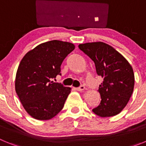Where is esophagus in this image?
Wrapping results in <instances>:
<instances>
[{"label": "esophagus", "instance_id": "obj_1", "mask_svg": "<svg viewBox=\"0 0 146 146\" xmlns=\"http://www.w3.org/2000/svg\"><path fill=\"white\" fill-rule=\"evenodd\" d=\"M74 89H75L76 91H83V90H84V89H85V86H80V87H78V88H74Z\"/></svg>", "mask_w": 146, "mask_h": 146}]
</instances>
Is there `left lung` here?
Masks as SVG:
<instances>
[{
  "instance_id": "obj_1",
  "label": "left lung",
  "mask_w": 146,
  "mask_h": 146,
  "mask_svg": "<svg viewBox=\"0 0 146 146\" xmlns=\"http://www.w3.org/2000/svg\"><path fill=\"white\" fill-rule=\"evenodd\" d=\"M78 47L94 62L98 75L104 78L99 87L101 102L92 111L102 118L116 115L126 107L133 92L132 67L121 53L104 42L80 44Z\"/></svg>"
}]
</instances>
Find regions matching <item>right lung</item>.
<instances>
[{
  "mask_svg": "<svg viewBox=\"0 0 146 146\" xmlns=\"http://www.w3.org/2000/svg\"><path fill=\"white\" fill-rule=\"evenodd\" d=\"M75 48L58 40L40 44L20 61L15 78V91L24 109L37 120L55 117L63 109L71 88L51 79L60 74V66Z\"/></svg>",
  "mask_w": 146,
  "mask_h": 146,
  "instance_id": "obj_1",
  "label": "right lung"
}]
</instances>
